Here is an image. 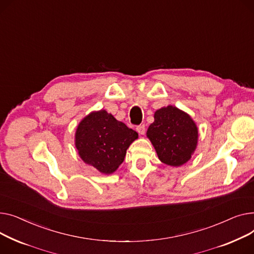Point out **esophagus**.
<instances>
[{
    "mask_svg": "<svg viewBox=\"0 0 254 254\" xmlns=\"http://www.w3.org/2000/svg\"><path fill=\"white\" fill-rule=\"evenodd\" d=\"M136 131L140 134V135H143L145 133V126L144 125H139L136 127Z\"/></svg>",
    "mask_w": 254,
    "mask_h": 254,
    "instance_id": "34e87169",
    "label": "esophagus"
}]
</instances>
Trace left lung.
I'll return each mask as SVG.
<instances>
[{
	"instance_id": "left-lung-1",
	"label": "left lung",
	"mask_w": 254,
	"mask_h": 254,
	"mask_svg": "<svg viewBox=\"0 0 254 254\" xmlns=\"http://www.w3.org/2000/svg\"><path fill=\"white\" fill-rule=\"evenodd\" d=\"M154 118L146 136L153 143L160 161L174 167L184 165L197 147L196 123L187 113L172 106L156 111Z\"/></svg>"
}]
</instances>
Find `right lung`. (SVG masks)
Here are the masks:
<instances>
[{"label": "right lung", "instance_id": "right-lung-1", "mask_svg": "<svg viewBox=\"0 0 254 254\" xmlns=\"http://www.w3.org/2000/svg\"><path fill=\"white\" fill-rule=\"evenodd\" d=\"M137 137L136 131L101 110L90 113L79 123L74 144L86 164L111 174L123 163L127 148Z\"/></svg>", "mask_w": 254, "mask_h": 254}]
</instances>
